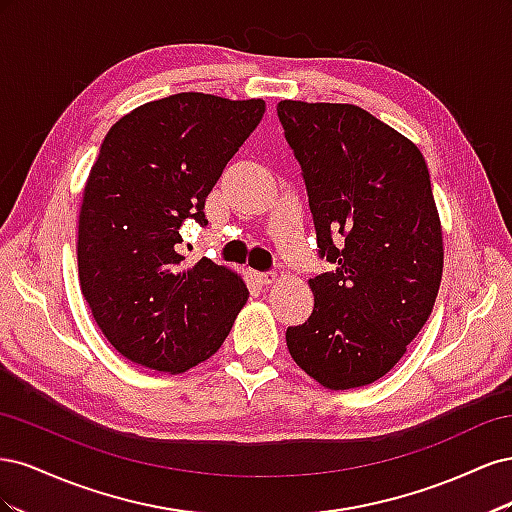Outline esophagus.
I'll return each instance as SVG.
<instances>
[{"instance_id":"obj_1","label":"esophagus","mask_w":512,"mask_h":512,"mask_svg":"<svg viewBox=\"0 0 512 512\" xmlns=\"http://www.w3.org/2000/svg\"><path fill=\"white\" fill-rule=\"evenodd\" d=\"M254 280H256L258 284H262V286H271V284L277 282V273H271V271H269V273H260V271L256 273V271H254Z\"/></svg>"}]
</instances>
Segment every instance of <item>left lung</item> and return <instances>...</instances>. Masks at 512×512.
<instances>
[{"label":"left lung","mask_w":512,"mask_h":512,"mask_svg":"<svg viewBox=\"0 0 512 512\" xmlns=\"http://www.w3.org/2000/svg\"><path fill=\"white\" fill-rule=\"evenodd\" d=\"M277 115L303 168L320 256L337 265L307 282L314 312L288 327V352L324 389H356L389 374L436 303L444 237L429 170L410 138L361 106L282 100Z\"/></svg>","instance_id":"obj_1"}]
</instances>
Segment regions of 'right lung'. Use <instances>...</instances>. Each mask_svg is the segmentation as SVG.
<instances>
[{"label": "right lung", "mask_w": 512, "mask_h": 512, "mask_svg": "<svg viewBox=\"0 0 512 512\" xmlns=\"http://www.w3.org/2000/svg\"><path fill=\"white\" fill-rule=\"evenodd\" d=\"M265 100L185 91L141 104L104 136L79 213L81 292L128 361L183 374L220 350L243 309V277L209 258L185 265L183 220L265 115Z\"/></svg>", "instance_id": "add662e5"}]
</instances>
